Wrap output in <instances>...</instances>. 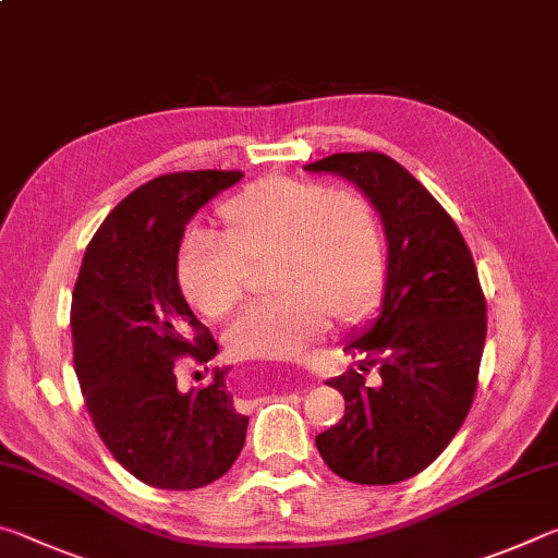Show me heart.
Returning a JSON list of instances; mask_svg holds the SVG:
<instances>
[{
  "label": "heart",
  "instance_id": "obj_1",
  "mask_svg": "<svg viewBox=\"0 0 558 558\" xmlns=\"http://www.w3.org/2000/svg\"><path fill=\"white\" fill-rule=\"evenodd\" d=\"M221 238L194 235L177 253L189 305L226 317L241 305L248 268L270 260L276 300L253 305L226 332L239 359L290 362L327 335L329 317L352 325L381 298L386 235L369 199L295 177H266L219 206Z\"/></svg>",
  "mask_w": 558,
  "mask_h": 558
}]
</instances>
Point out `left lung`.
<instances>
[{
    "label": "left lung",
    "instance_id": "obj_1",
    "mask_svg": "<svg viewBox=\"0 0 558 558\" xmlns=\"http://www.w3.org/2000/svg\"><path fill=\"white\" fill-rule=\"evenodd\" d=\"M305 169L362 189L389 241L381 313L344 347L380 381L369 387L354 369L327 381L347 409L317 450L349 483H403L448 448L475 399L487 335L475 260L450 214L396 159L339 153Z\"/></svg>",
    "mask_w": 558,
    "mask_h": 558
}]
</instances>
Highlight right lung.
Returning <instances> with one entry per match:
<instances>
[{"instance_id": "add662e5", "label": "right lung", "mask_w": 558, "mask_h": 558, "mask_svg": "<svg viewBox=\"0 0 558 558\" xmlns=\"http://www.w3.org/2000/svg\"><path fill=\"white\" fill-rule=\"evenodd\" d=\"M243 172H172L128 194L93 235L71 302L73 364L100 440L130 475L196 489L231 470L248 418L226 369L204 389H177V364L219 352L177 282L186 223Z\"/></svg>"}]
</instances>
